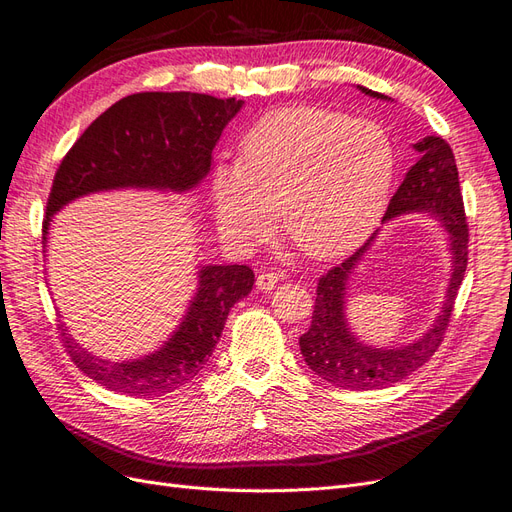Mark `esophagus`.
<instances>
[{"label":"esophagus","instance_id":"esophagus-1","mask_svg":"<svg viewBox=\"0 0 512 512\" xmlns=\"http://www.w3.org/2000/svg\"><path fill=\"white\" fill-rule=\"evenodd\" d=\"M281 276L276 272H261L257 276V289L259 291H272L276 287V283H279Z\"/></svg>","mask_w":512,"mask_h":512}]
</instances>
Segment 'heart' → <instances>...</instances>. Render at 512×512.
<instances>
[{"instance_id":"heart-1","label":"heart","mask_w":512,"mask_h":512,"mask_svg":"<svg viewBox=\"0 0 512 512\" xmlns=\"http://www.w3.org/2000/svg\"><path fill=\"white\" fill-rule=\"evenodd\" d=\"M394 150L373 122L296 107L261 118L240 141V163L210 175L216 227L244 248L272 238L281 212L300 253L334 259L354 251L382 218Z\"/></svg>"}]
</instances>
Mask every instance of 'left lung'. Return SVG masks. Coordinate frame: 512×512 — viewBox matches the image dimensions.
I'll list each match as a JSON object with an SVG mask.
<instances>
[{
  "label": "left lung",
  "instance_id": "1",
  "mask_svg": "<svg viewBox=\"0 0 512 512\" xmlns=\"http://www.w3.org/2000/svg\"><path fill=\"white\" fill-rule=\"evenodd\" d=\"M362 94L390 100L358 85ZM416 165L405 173L397 193L392 195L384 223L403 214H429L437 218L448 233L450 281L444 304L431 328L416 341L401 347H373L362 343L352 332L345 317L347 285L364 253L377 238V231L343 264L328 270L317 283L315 311L311 328L300 337V352L309 369L332 386L347 390H373L401 382L420 369L440 347L448 328L452 306L467 268V223L459 188V171L450 145L442 137H425L414 143Z\"/></svg>",
  "mask_w": 512,
  "mask_h": 512
}]
</instances>
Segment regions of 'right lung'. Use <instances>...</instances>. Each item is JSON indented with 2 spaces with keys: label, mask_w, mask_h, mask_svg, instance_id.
<instances>
[{
  "label": "right lung",
  "mask_w": 512,
  "mask_h": 512,
  "mask_svg": "<svg viewBox=\"0 0 512 512\" xmlns=\"http://www.w3.org/2000/svg\"><path fill=\"white\" fill-rule=\"evenodd\" d=\"M244 100L195 92H141L115 102L87 126L55 173L42 244L53 216L79 197L145 188L188 193L210 173L212 150ZM197 291L180 326L156 352L111 362L83 349L66 326L64 345L79 371L128 397H160L203 369L221 339L231 306L251 294L248 266H199Z\"/></svg>",
  "instance_id": "add662e5"
}]
</instances>
